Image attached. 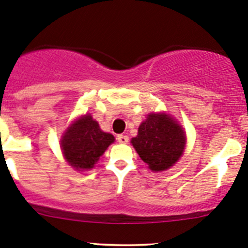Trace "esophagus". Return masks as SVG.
<instances>
[{
	"instance_id": "1",
	"label": "esophagus",
	"mask_w": 248,
	"mask_h": 248,
	"mask_svg": "<svg viewBox=\"0 0 248 248\" xmlns=\"http://www.w3.org/2000/svg\"><path fill=\"white\" fill-rule=\"evenodd\" d=\"M128 137L127 135H124V134H120L117 135V141L120 142V144H127L128 142Z\"/></svg>"
}]
</instances>
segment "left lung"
Masks as SVG:
<instances>
[{
  "mask_svg": "<svg viewBox=\"0 0 248 248\" xmlns=\"http://www.w3.org/2000/svg\"><path fill=\"white\" fill-rule=\"evenodd\" d=\"M131 142L150 170L160 172L170 169L182 157L186 137L183 127L171 115L151 113Z\"/></svg>",
  "mask_w": 248,
  "mask_h": 248,
  "instance_id": "left-lung-1",
  "label": "left lung"
}]
</instances>
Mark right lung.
<instances>
[{
  "label": "right lung",
  "instance_id": "obj_1",
  "mask_svg": "<svg viewBox=\"0 0 248 248\" xmlns=\"http://www.w3.org/2000/svg\"><path fill=\"white\" fill-rule=\"evenodd\" d=\"M115 141L114 135L103 132L90 114L75 120L62 134L61 147L65 160L77 171L93 169L108 146Z\"/></svg>",
  "mask_w": 248,
  "mask_h": 248
}]
</instances>
